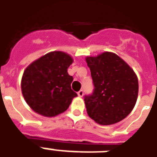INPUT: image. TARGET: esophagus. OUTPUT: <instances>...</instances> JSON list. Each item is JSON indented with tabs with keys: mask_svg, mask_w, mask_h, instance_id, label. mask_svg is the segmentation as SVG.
<instances>
[{
	"mask_svg": "<svg viewBox=\"0 0 157 157\" xmlns=\"http://www.w3.org/2000/svg\"><path fill=\"white\" fill-rule=\"evenodd\" d=\"M77 94H78L79 97H82V96L84 95V92L82 90H81L80 91H78V93H77Z\"/></svg>",
	"mask_w": 157,
	"mask_h": 157,
	"instance_id": "34e87169",
	"label": "esophagus"
}]
</instances>
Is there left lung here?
Instances as JSON below:
<instances>
[{"instance_id": "obj_1", "label": "left lung", "mask_w": 157, "mask_h": 157, "mask_svg": "<svg viewBox=\"0 0 157 157\" xmlns=\"http://www.w3.org/2000/svg\"><path fill=\"white\" fill-rule=\"evenodd\" d=\"M86 61L94 86L93 94L84 98L89 117L102 125L124 119L135 106L139 94L134 70L112 52L86 57Z\"/></svg>"}]
</instances>
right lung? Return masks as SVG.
<instances>
[{"mask_svg": "<svg viewBox=\"0 0 157 157\" xmlns=\"http://www.w3.org/2000/svg\"><path fill=\"white\" fill-rule=\"evenodd\" d=\"M71 55L52 51L29 64L23 71L21 90L26 103L35 112L52 117L66 111L77 94L71 88L73 77L67 68Z\"/></svg>", "mask_w": 157, "mask_h": 157, "instance_id": "right-lung-1", "label": "right lung"}]
</instances>
